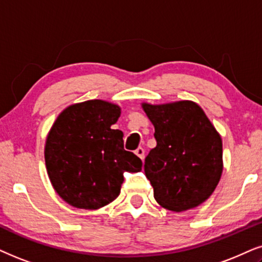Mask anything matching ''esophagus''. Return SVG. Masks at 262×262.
<instances>
[{"label":"esophagus","instance_id":"1","mask_svg":"<svg viewBox=\"0 0 262 262\" xmlns=\"http://www.w3.org/2000/svg\"><path fill=\"white\" fill-rule=\"evenodd\" d=\"M135 155L138 156V157H140L141 160H144V156H145V150L142 147H138L137 150H135Z\"/></svg>","mask_w":262,"mask_h":262}]
</instances>
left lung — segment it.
Returning <instances> with one entry per match:
<instances>
[{"label": "left lung", "instance_id": "1", "mask_svg": "<svg viewBox=\"0 0 262 262\" xmlns=\"http://www.w3.org/2000/svg\"><path fill=\"white\" fill-rule=\"evenodd\" d=\"M142 107L157 141L144 164L155 200L173 211L203 203L223 173V141L216 129L193 101Z\"/></svg>", "mask_w": 262, "mask_h": 262}]
</instances>
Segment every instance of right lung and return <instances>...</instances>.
<instances>
[{
    "label": "right lung",
    "instance_id": "1",
    "mask_svg": "<svg viewBox=\"0 0 262 262\" xmlns=\"http://www.w3.org/2000/svg\"><path fill=\"white\" fill-rule=\"evenodd\" d=\"M121 108L88 100L65 108L49 132L45 148L48 177L72 207L98 209L121 192L124 171H140L142 162L124 150L123 133L111 125Z\"/></svg>",
    "mask_w": 262,
    "mask_h": 262
}]
</instances>
